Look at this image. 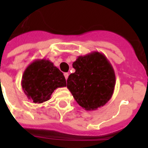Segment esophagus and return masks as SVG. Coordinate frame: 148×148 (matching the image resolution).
<instances>
[{
	"label": "esophagus",
	"mask_w": 148,
	"mask_h": 148,
	"mask_svg": "<svg viewBox=\"0 0 148 148\" xmlns=\"http://www.w3.org/2000/svg\"><path fill=\"white\" fill-rule=\"evenodd\" d=\"M64 77H65V78H66V80H67L68 76H69V73H65L64 74Z\"/></svg>",
	"instance_id": "obj_1"
}]
</instances>
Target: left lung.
<instances>
[{
	"instance_id": "obj_1",
	"label": "left lung",
	"mask_w": 148,
	"mask_h": 148,
	"mask_svg": "<svg viewBox=\"0 0 148 148\" xmlns=\"http://www.w3.org/2000/svg\"><path fill=\"white\" fill-rule=\"evenodd\" d=\"M73 66L75 72L68 77L67 88L77 103L86 110L105 105L116 84L114 70L107 57L95 51L78 56Z\"/></svg>"
}]
</instances>
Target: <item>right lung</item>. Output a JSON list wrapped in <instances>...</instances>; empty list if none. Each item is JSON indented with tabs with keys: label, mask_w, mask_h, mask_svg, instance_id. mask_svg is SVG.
Wrapping results in <instances>:
<instances>
[{
	"label": "right lung",
	"mask_w": 148,
	"mask_h": 148,
	"mask_svg": "<svg viewBox=\"0 0 148 148\" xmlns=\"http://www.w3.org/2000/svg\"><path fill=\"white\" fill-rule=\"evenodd\" d=\"M66 86L63 73L53 62L44 58L35 60L26 68L22 75V89L34 103L47 101L55 90Z\"/></svg>",
	"instance_id": "obj_1"
}]
</instances>
